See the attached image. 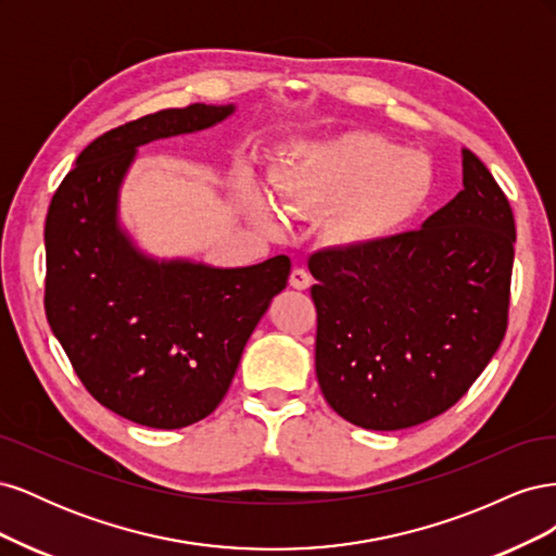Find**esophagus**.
<instances>
[{
	"label": "esophagus",
	"instance_id": "obj_1",
	"mask_svg": "<svg viewBox=\"0 0 556 556\" xmlns=\"http://www.w3.org/2000/svg\"><path fill=\"white\" fill-rule=\"evenodd\" d=\"M311 282H313V278H311V274L306 271V268H301V266L292 268V274H290V285H292L294 290H308V288H311Z\"/></svg>",
	"mask_w": 556,
	"mask_h": 556
}]
</instances>
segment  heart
<instances>
[{
  "mask_svg": "<svg viewBox=\"0 0 556 556\" xmlns=\"http://www.w3.org/2000/svg\"><path fill=\"white\" fill-rule=\"evenodd\" d=\"M433 182V166L425 153L399 150L376 134L296 143L285 150L271 176L274 201L285 215L327 213V239L348 248L390 239L425 208ZM241 199L260 227L278 229V217L262 194L248 190Z\"/></svg>",
  "mask_w": 556,
  "mask_h": 556,
  "instance_id": "obj_1",
  "label": "heart"
}]
</instances>
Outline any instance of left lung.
Wrapping results in <instances>:
<instances>
[{
    "mask_svg": "<svg viewBox=\"0 0 556 556\" xmlns=\"http://www.w3.org/2000/svg\"><path fill=\"white\" fill-rule=\"evenodd\" d=\"M462 157L464 190L422 229L308 260L319 390L362 429L445 413L506 336L515 217L490 169Z\"/></svg>",
    "mask_w": 556,
    "mask_h": 556,
    "instance_id": "obj_1",
    "label": "left lung"
}]
</instances>
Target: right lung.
I'll return each mask as SVG.
<instances>
[{"instance_id":"1","label":"right lung","mask_w":556,"mask_h":556,"mask_svg":"<svg viewBox=\"0 0 556 556\" xmlns=\"http://www.w3.org/2000/svg\"><path fill=\"white\" fill-rule=\"evenodd\" d=\"M231 113V104H190L102 134L48 206V325L86 390L143 427L180 429L217 408L250 333L290 278L285 255L243 268L157 262L117 225V192L139 146Z\"/></svg>"}]
</instances>
